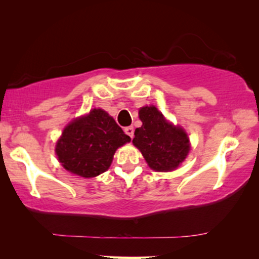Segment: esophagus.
Instances as JSON below:
<instances>
[{"mask_svg": "<svg viewBox=\"0 0 259 259\" xmlns=\"http://www.w3.org/2000/svg\"><path fill=\"white\" fill-rule=\"evenodd\" d=\"M125 133H126L127 136H128V137L133 138V136H134V128H133L132 126H130V127H126V128H125Z\"/></svg>", "mask_w": 259, "mask_h": 259, "instance_id": "esophagus-1", "label": "esophagus"}]
</instances>
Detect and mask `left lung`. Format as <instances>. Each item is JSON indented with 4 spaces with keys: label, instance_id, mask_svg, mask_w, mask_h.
<instances>
[{
    "label": "left lung",
    "instance_id": "obj_1",
    "mask_svg": "<svg viewBox=\"0 0 259 259\" xmlns=\"http://www.w3.org/2000/svg\"><path fill=\"white\" fill-rule=\"evenodd\" d=\"M143 126L134 132L133 144L139 148L152 169L168 172L185 160L190 151V139L180 126L164 118L154 106L139 109Z\"/></svg>",
    "mask_w": 259,
    "mask_h": 259
}]
</instances>
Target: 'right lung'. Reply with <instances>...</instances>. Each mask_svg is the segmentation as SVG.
Segmentation results:
<instances>
[{
    "instance_id": "1",
    "label": "right lung",
    "mask_w": 259,
    "mask_h": 259,
    "mask_svg": "<svg viewBox=\"0 0 259 259\" xmlns=\"http://www.w3.org/2000/svg\"><path fill=\"white\" fill-rule=\"evenodd\" d=\"M130 141L107 112L94 108L65 127L55 152L67 171L93 178L107 171L115 151Z\"/></svg>"
}]
</instances>
